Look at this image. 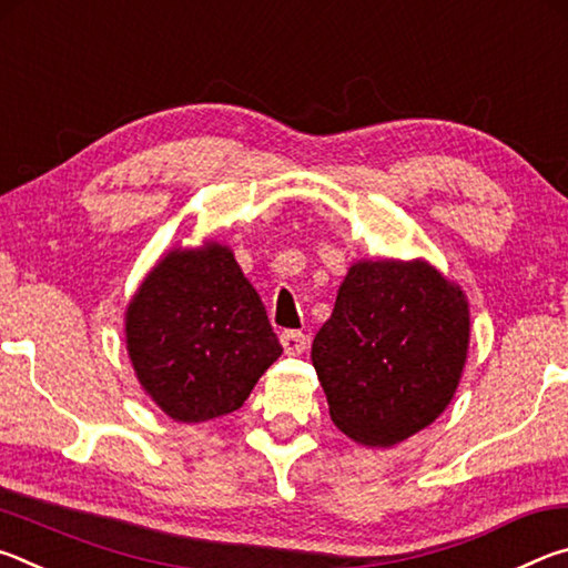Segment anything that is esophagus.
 <instances>
[{"label":"esophagus","mask_w":568,"mask_h":568,"mask_svg":"<svg viewBox=\"0 0 568 568\" xmlns=\"http://www.w3.org/2000/svg\"><path fill=\"white\" fill-rule=\"evenodd\" d=\"M281 343L287 355H301L307 345V335L301 331H285L281 333Z\"/></svg>","instance_id":"1"}]
</instances>
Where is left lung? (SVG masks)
I'll return each instance as SVG.
<instances>
[{
  "label": "left lung",
  "instance_id": "8db88e82",
  "mask_svg": "<svg viewBox=\"0 0 568 568\" xmlns=\"http://www.w3.org/2000/svg\"><path fill=\"white\" fill-rule=\"evenodd\" d=\"M468 331L464 291L430 263L351 265L311 351L335 426L371 448L430 426L458 388Z\"/></svg>",
  "mask_w": 568,
  "mask_h": 568
}]
</instances>
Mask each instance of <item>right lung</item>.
<instances>
[{"label":"right lung","instance_id":"add662e5","mask_svg":"<svg viewBox=\"0 0 568 568\" xmlns=\"http://www.w3.org/2000/svg\"><path fill=\"white\" fill-rule=\"evenodd\" d=\"M128 353L148 396L180 423L243 406L283 345L230 247L172 250L124 315Z\"/></svg>","mask_w":568,"mask_h":568}]
</instances>
